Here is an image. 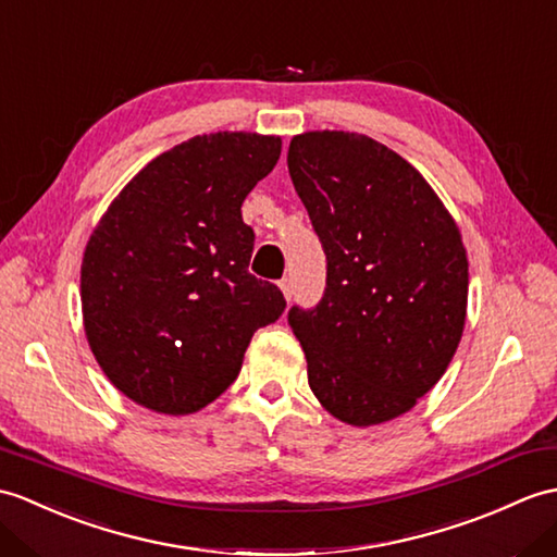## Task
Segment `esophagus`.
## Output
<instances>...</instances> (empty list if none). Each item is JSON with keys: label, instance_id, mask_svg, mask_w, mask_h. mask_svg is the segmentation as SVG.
<instances>
[{"label": "esophagus", "instance_id": "obj_1", "mask_svg": "<svg viewBox=\"0 0 557 557\" xmlns=\"http://www.w3.org/2000/svg\"><path fill=\"white\" fill-rule=\"evenodd\" d=\"M280 289H282V294H284V299H292V280H287V277H284V280H280Z\"/></svg>", "mask_w": 557, "mask_h": 557}]
</instances>
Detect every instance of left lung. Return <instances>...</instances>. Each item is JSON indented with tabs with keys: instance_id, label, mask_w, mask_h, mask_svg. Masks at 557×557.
Masks as SVG:
<instances>
[{
	"instance_id": "8db88e82",
	"label": "left lung",
	"mask_w": 557,
	"mask_h": 557,
	"mask_svg": "<svg viewBox=\"0 0 557 557\" xmlns=\"http://www.w3.org/2000/svg\"><path fill=\"white\" fill-rule=\"evenodd\" d=\"M287 165L327 256L322 299L287 315L310 389L342 422L394 420L442 380L460 344V230L416 168L366 135H296Z\"/></svg>"
}]
</instances>
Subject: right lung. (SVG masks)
<instances>
[{
	"mask_svg": "<svg viewBox=\"0 0 557 557\" xmlns=\"http://www.w3.org/2000/svg\"><path fill=\"white\" fill-rule=\"evenodd\" d=\"M282 139L197 135L147 163L89 237L81 299L89 348L115 389L165 416L209 406L237 380L258 327L284 306L249 273L247 194Z\"/></svg>",
	"mask_w": 557,
	"mask_h": 557,
	"instance_id": "right-lung-1",
	"label": "right lung"
}]
</instances>
